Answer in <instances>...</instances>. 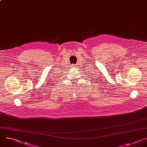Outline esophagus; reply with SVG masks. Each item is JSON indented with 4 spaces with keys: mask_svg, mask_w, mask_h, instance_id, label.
Here are the masks:
<instances>
[{
    "mask_svg": "<svg viewBox=\"0 0 147 147\" xmlns=\"http://www.w3.org/2000/svg\"><path fill=\"white\" fill-rule=\"evenodd\" d=\"M71 67H76V65H75L74 64H73V65H71Z\"/></svg>",
    "mask_w": 147,
    "mask_h": 147,
    "instance_id": "esophagus-1",
    "label": "esophagus"
}]
</instances>
